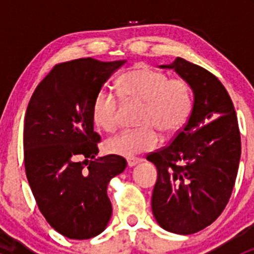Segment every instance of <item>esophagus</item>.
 <instances>
[{
	"label": "esophagus",
	"mask_w": 254,
	"mask_h": 254,
	"mask_svg": "<svg viewBox=\"0 0 254 254\" xmlns=\"http://www.w3.org/2000/svg\"><path fill=\"white\" fill-rule=\"evenodd\" d=\"M127 166H129V167H134V166H136L137 163L141 162V160H140V158H136V157H130V158H127Z\"/></svg>",
	"instance_id": "obj_1"
}]
</instances>
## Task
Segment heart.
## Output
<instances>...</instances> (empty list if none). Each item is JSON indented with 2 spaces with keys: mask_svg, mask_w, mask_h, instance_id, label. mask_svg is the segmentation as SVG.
I'll return each instance as SVG.
<instances>
[{
  "mask_svg": "<svg viewBox=\"0 0 254 254\" xmlns=\"http://www.w3.org/2000/svg\"><path fill=\"white\" fill-rule=\"evenodd\" d=\"M118 93L125 102L142 103L140 129L124 130L109 137L106 147L114 155L132 157L152 150L158 142L154 127L163 134L178 131L188 120L191 111L190 92L182 79L168 76L148 66H137L122 75L117 82ZM92 118L104 131L115 129L118 122L117 97L102 89L92 104Z\"/></svg>",
  "mask_w": 254,
  "mask_h": 254,
  "instance_id": "1",
  "label": "heart"
}]
</instances>
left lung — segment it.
I'll use <instances>...</instances> for the list:
<instances>
[{
	"instance_id": "left-lung-1",
	"label": "left lung",
	"mask_w": 254,
	"mask_h": 254,
	"mask_svg": "<svg viewBox=\"0 0 254 254\" xmlns=\"http://www.w3.org/2000/svg\"><path fill=\"white\" fill-rule=\"evenodd\" d=\"M158 67L187 82L193 108L172 142L147 156L157 168L151 206L163 230L191 235L211 225L229 203L241 158L240 129L226 88L211 72L182 58Z\"/></svg>"
}]
</instances>
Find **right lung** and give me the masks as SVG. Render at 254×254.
Instances as JSON below:
<instances>
[{
	"instance_id": "right-lung-1",
	"label": "right lung",
	"mask_w": 254,
	"mask_h": 254,
	"mask_svg": "<svg viewBox=\"0 0 254 254\" xmlns=\"http://www.w3.org/2000/svg\"><path fill=\"white\" fill-rule=\"evenodd\" d=\"M127 60L86 58L56 64L38 84L24 118L23 146L28 182L50 226L71 240H88L112 217L107 194L124 172L122 156L97 157L92 104Z\"/></svg>"
}]
</instances>
